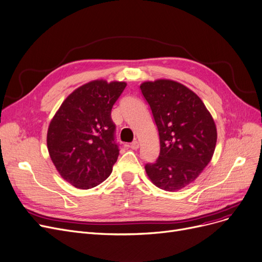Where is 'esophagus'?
<instances>
[{"label": "esophagus", "mask_w": 262, "mask_h": 262, "mask_svg": "<svg viewBox=\"0 0 262 262\" xmlns=\"http://www.w3.org/2000/svg\"><path fill=\"white\" fill-rule=\"evenodd\" d=\"M129 147H130V149H133V150H137L138 147H139V142H138V141L132 142V143L129 144Z\"/></svg>", "instance_id": "obj_1"}]
</instances>
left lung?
Returning a JSON list of instances; mask_svg holds the SVG:
<instances>
[{
	"instance_id": "8db88e82",
	"label": "left lung",
	"mask_w": 262,
	"mask_h": 262,
	"mask_svg": "<svg viewBox=\"0 0 262 262\" xmlns=\"http://www.w3.org/2000/svg\"><path fill=\"white\" fill-rule=\"evenodd\" d=\"M159 134L161 152L145 165L152 183L177 191L194 182L211 162L217 132L200 97L184 84L157 79L140 84Z\"/></svg>"
}]
</instances>
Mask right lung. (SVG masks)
Here are the masks:
<instances>
[{
  "mask_svg": "<svg viewBox=\"0 0 262 262\" xmlns=\"http://www.w3.org/2000/svg\"><path fill=\"white\" fill-rule=\"evenodd\" d=\"M126 82L103 79L76 89L52 118L47 133L51 161L60 176L80 189L104 182L119 156L111 109Z\"/></svg>",
  "mask_w": 262,
  "mask_h": 262,
  "instance_id": "add662e5",
  "label": "right lung"
}]
</instances>
